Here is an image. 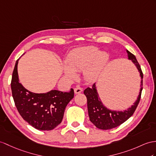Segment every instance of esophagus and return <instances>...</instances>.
<instances>
[{
    "mask_svg": "<svg viewBox=\"0 0 156 156\" xmlns=\"http://www.w3.org/2000/svg\"><path fill=\"white\" fill-rule=\"evenodd\" d=\"M83 90V89L81 88V87H79V85H77V87H75V88L74 89V92L75 94H79V93H81L82 92Z\"/></svg>",
    "mask_w": 156,
    "mask_h": 156,
    "instance_id": "1",
    "label": "esophagus"
}]
</instances>
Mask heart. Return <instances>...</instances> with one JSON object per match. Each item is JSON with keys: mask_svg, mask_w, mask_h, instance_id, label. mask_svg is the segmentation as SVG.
<instances>
[{"mask_svg": "<svg viewBox=\"0 0 156 156\" xmlns=\"http://www.w3.org/2000/svg\"><path fill=\"white\" fill-rule=\"evenodd\" d=\"M108 61L105 53H100L95 46H86L75 49L69 54L67 65L63 66V72L67 77L75 79V72L83 71L85 80L94 81L99 77Z\"/></svg>", "mask_w": 156, "mask_h": 156, "instance_id": "obj_1", "label": "heart"}]
</instances>
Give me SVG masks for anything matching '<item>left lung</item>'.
I'll list each match as a JSON object with an SVG mask.
<instances>
[{
  "label": "left lung",
  "instance_id": "1",
  "mask_svg": "<svg viewBox=\"0 0 156 156\" xmlns=\"http://www.w3.org/2000/svg\"><path fill=\"white\" fill-rule=\"evenodd\" d=\"M128 55V59L132 61L136 67H137L141 77V83H140V90L137 100L132 105L131 108L124 111H111L104 107L103 105L98 98L97 91L96 89L95 83H94L92 87H87L84 90V94L87 99V108L89 119L90 122L94 124L97 128L101 130H110L114 128L120 126L124 123L133 115L136 108L139 104L141 98V94L143 87V73L139 63L136 59L134 54L126 50Z\"/></svg>",
  "mask_w": 156,
  "mask_h": 156
}]
</instances>
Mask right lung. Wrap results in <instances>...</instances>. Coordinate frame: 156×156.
I'll list each match as a JSON object with an SVG mask.
<instances>
[{"mask_svg":"<svg viewBox=\"0 0 156 156\" xmlns=\"http://www.w3.org/2000/svg\"><path fill=\"white\" fill-rule=\"evenodd\" d=\"M17 59L11 80L14 104L20 116L39 130H51L62 122L67 104L74 97V90L62 92L52 90L46 93H34L19 81Z\"/></svg>","mask_w":156,"mask_h":156,"instance_id":"add662e5","label":"right lung"}]
</instances>
